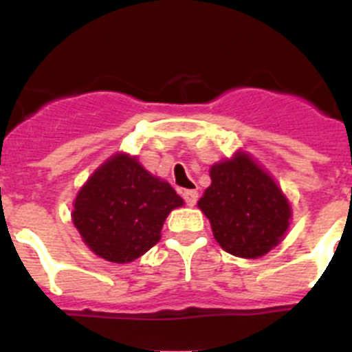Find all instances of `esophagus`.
<instances>
[{"label": "esophagus", "mask_w": 352, "mask_h": 352, "mask_svg": "<svg viewBox=\"0 0 352 352\" xmlns=\"http://www.w3.org/2000/svg\"><path fill=\"white\" fill-rule=\"evenodd\" d=\"M182 197L185 199L186 206H194V204L197 203L199 194H197V190H183L182 192Z\"/></svg>", "instance_id": "1"}]
</instances>
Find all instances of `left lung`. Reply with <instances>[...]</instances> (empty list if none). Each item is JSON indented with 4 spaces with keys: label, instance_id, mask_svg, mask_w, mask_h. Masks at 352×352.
I'll list each match as a JSON object with an SVG mask.
<instances>
[{
    "label": "left lung",
    "instance_id": "obj_1",
    "mask_svg": "<svg viewBox=\"0 0 352 352\" xmlns=\"http://www.w3.org/2000/svg\"><path fill=\"white\" fill-rule=\"evenodd\" d=\"M211 185L197 206L210 219L214 239L236 257L257 259L280 243L291 204L275 179L248 153L211 166Z\"/></svg>",
    "mask_w": 352,
    "mask_h": 352
}]
</instances>
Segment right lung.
Instances as JSON below:
<instances>
[{
  "instance_id": "right-lung-1",
  "label": "right lung",
  "mask_w": 352,
  "mask_h": 352,
  "mask_svg": "<svg viewBox=\"0 0 352 352\" xmlns=\"http://www.w3.org/2000/svg\"><path fill=\"white\" fill-rule=\"evenodd\" d=\"M183 199L149 174L138 157L116 153L102 164L74 201L72 220L84 243L111 263H132L158 243L162 227Z\"/></svg>"
}]
</instances>
